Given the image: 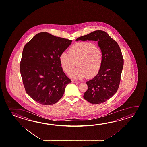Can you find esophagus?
Returning a JSON list of instances; mask_svg holds the SVG:
<instances>
[{"instance_id":"1","label":"esophagus","mask_w":147,"mask_h":147,"mask_svg":"<svg viewBox=\"0 0 147 147\" xmlns=\"http://www.w3.org/2000/svg\"><path fill=\"white\" fill-rule=\"evenodd\" d=\"M73 82H74V83H76V84H78V83H79V82L78 81H77V80H72Z\"/></svg>"}]
</instances>
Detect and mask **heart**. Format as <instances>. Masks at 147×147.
<instances>
[{"label":"heart","instance_id":"b5f03b06","mask_svg":"<svg viewBox=\"0 0 147 147\" xmlns=\"http://www.w3.org/2000/svg\"><path fill=\"white\" fill-rule=\"evenodd\" d=\"M103 58L101 49L89 41L76 43L69 48V53L63 52L59 56L61 65L67 74L77 65V69L71 75L77 79L96 75L102 66Z\"/></svg>","mask_w":147,"mask_h":147}]
</instances>
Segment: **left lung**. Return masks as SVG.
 Here are the masks:
<instances>
[{"label": "left lung", "mask_w": 147, "mask_h": 147, "mask_svg": "<svg viewBox=\"0 0 147 147\" xmlns=\"http://www.w3.org/2000/svg\"><path fill=\"white\" fill-rule=\"evenodd\" d=\"M92 40L98 42L103 53V63L98 74L86 82L88 90L84 95L91 104L105 102L118 90L123 66V58L120 47L106 32L97 30L81 36L76 41Z\"/></svg>", "instance_id": "obj_1"}]
</instances>
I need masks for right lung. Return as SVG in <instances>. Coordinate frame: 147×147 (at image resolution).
Wrapping results in <instances>:
<instances>
[{"instance_id": "obj_1", "label": "right lung", "mask_w": 147, "mask_h": 147, "mask_svg": "<svg viewBox=\"0 0 147 147\" xmlns=\"http://www.w3.org/2000/svg\"><path fill=\"white\" fill-rule=\"evenodd\" d=\"M72 40L47 32L36 34L24 46L20 71L27 94L43 105L56 103L71 82L63 72L59 60Z\"/></svg>"}]
</instances>
